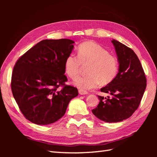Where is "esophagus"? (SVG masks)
<instances>
[{
    "mask_svg": "<svg viewBox=\"0 0 157 157\" xmlns=\"http://www.w3.org/2000/svg\"><path fill=\"white\" fill-rule=\"evenodd\" d=\"M78 93L80 95H86L88 94L87 92L86 91H84V90H78Z\"/></svg>",
    "mask_w": 157,
    "mask_h": 157,
    "instance_id": "1",
    "label": "esophagus"
}]
</instances>
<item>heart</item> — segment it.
<instances>
[{"instance_id": "obj_1", "label": "heart", "mask_w": 157, "mask_h": 157, "mask_svg": "<svg viewBox=\"0 0 157 157\" xmlns=\"http://www.w3.org/2000/svg\"><path fill=\"white\" fill-rule=\"evenodd\" d=\"M88 75L75 80L74 86L84 90L96 88L99 83L108 84L115 79L118 73V63L115 56L101 46L92 41H87L78 46V56H67L65 61L66 74L71 78L77 77L82 65H88Z\"/></svg>"}]
</instances>
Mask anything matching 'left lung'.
<instances>
[{"label":"left lung","mask_w":157,"mask_h":157,"mask_svg":"<svg viewBox=\"0 0 157 157\" xmlns=\"http://www.w3.org/2000/svg\"><path fill=\"white\" fill-rule=\"evenodd\" d=\"M118 58V73L111 82L100 89L110 94L98 96V105L92 110L99 119L106 122H121L130 117L138 108L147 86L140 61L135 52L115 39L111 40Z\"/></svg>","instance_id":"obj_1"}]
</instances>
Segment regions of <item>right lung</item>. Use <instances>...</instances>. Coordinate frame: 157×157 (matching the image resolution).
<instances>
[{"mask_svg": "<svg viewBox=\"0 0 157 157\" xmlns=\"http://www.w3.org/2000/svg\"><path fill=\"white\" fill-rule=\"evenodd\" d=\"M70 39H46L23 54L14 66L11 81L13 96L27 120L39 125L58 121L78 90L65 85V61L74 48ZM63 86L59 91L57 88Z\"/></svg>", "mask_w": 157, "mask_h": 157, "instance_id": "1", "label": "right lung"}]
</instances>
